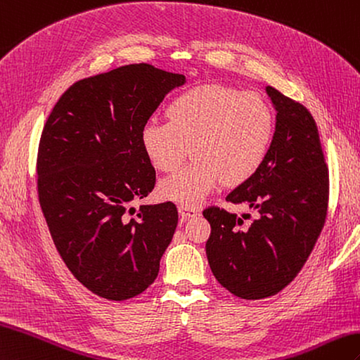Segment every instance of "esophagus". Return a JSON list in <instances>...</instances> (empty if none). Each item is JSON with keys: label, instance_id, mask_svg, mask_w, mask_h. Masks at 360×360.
Here are the masks:
<instances>
[{"label": "esophagus", "instance_id": "1", "mask_svg": "<svg viewBox=\"0 0 360 360\" xmlns=\"http://www.w3.org/2000/svg\"><path fill=\"white\" fill-rule=\"evenodd\" d=\"M178 210H179L182 221H187L188 218H193V216L198 214V208L190 207V205H179Z\"/></svg>", "mask_w": 360, "mask_h": 360}]
</instances>
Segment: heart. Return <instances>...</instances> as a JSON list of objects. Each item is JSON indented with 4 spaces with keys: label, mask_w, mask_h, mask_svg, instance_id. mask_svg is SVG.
<instances>
[{
    "label": "heart",
    "mask_w": 360,
    "mask_h": 360,
    "mask_svg": "<svg viewBox=\"0 0 360 360\" xmlns=\"http://www.w3.org/2000/svg\"><path fill=\"white\" fill-rule=\"evenodd\" d=\"M169 122L142 125L139 142L156 170H176L190 152L193 161L158 186L160 196L195 207L219 188L238 186L257 173L269 156L276 115L257 94L222 84L182 91L165 108Z\"/></svg>",
    "instance_id": "heart-1"
}]
</instances>
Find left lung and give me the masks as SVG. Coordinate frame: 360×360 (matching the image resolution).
<instances>
[{"mask_svg":"<svg viewBox=\"0 0 360 360\" xmlns=\"http://www.w3.org/2000/svg\"><path fill=\"white\" fill-rule=\"evenodd\" d=\"M276 108L269 156L255 176L225 198L257 213L248 225L219 207L202 212L212 233L205 244L214 278L231 295L256 300L278 295L302 270L323 229L328 167L311 113L266 87Z\"/></svg>","mask_w":360,"mask_h":360,"instance_id":"left-lung-1","label":"left lung"}]
</instances>
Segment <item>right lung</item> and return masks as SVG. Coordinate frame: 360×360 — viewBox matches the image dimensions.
I'll return each mask as SVG.
<instances>
[{"label": "right lung", "mask_w": 360, "mask_h": 360, "mask_svg": "<svg viewBox=\"0 0 360 360\" xmlns=\"http://www.w3.org/2000/svg\"><path fill=\"white\" fill-rule=\"evenodd\" d=\"M186 77L141 63L75 82L41 133L38 198L67 269L108 300L141 295L155 282L178 225L173 202H131L153 190L156 173L139 133Z\"/></svg>", "instance_id": "add662e5"}]
</instances>
